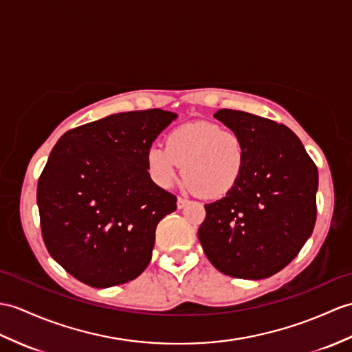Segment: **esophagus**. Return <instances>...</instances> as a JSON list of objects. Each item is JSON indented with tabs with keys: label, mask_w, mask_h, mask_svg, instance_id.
I'll return each mask as SVG.
<instances>
[{
	"label": "esophagus",
	"mask_w": 352,
	"mask_h": 352,
	"mask_svg": "<svg viewBox=\"0 0 352 352\" xmlns=\"http://www.w3.org/2000/svg\"><path fill=\"white\" fill-rule=\"evenodd\" d=\"M187 202H189V201H187L186 198H179V196H178V198H177V207L178 208H183V207L187 206Z\"/></svg>",
	"instance_id": "obj_1"
}]
</instances>
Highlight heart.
Segmentation results:
<instances>
[{"label": "heart", "instance_id": "1", "mask_svg": "<svg viewBox=\"0 0 352 352\" xmlns=\"http://www.w3.org/2000/svg\"><path fill=\"white\" fill-rule=\"evenodd\" d=\"M244 157V144L232 130L210 121H192L170 130L166 146L151 145L145 162L151 179L162 189H170L183 168L187 192L222 198L239 183Z\"/></svg>", "mask_w": 352, "mask_h": 352}]
</instances>
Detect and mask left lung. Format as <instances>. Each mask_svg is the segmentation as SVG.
Wrapping results in <instances>:
<instances>
[{"label":"left lung","instance_id":"8db88e82","mask_svg":"<svg viewBox=\"0 0 352 352\" xmlns=\"http://www.w3.org/2000/svg\"><path fill=\"white\" fill-rule=\"evenodd\" d=\"M214 118L241 138L246 157L234 189L206 204L198 239L220 273L265 279L287 267L312 235L318 169L287 126L232 109Z\"/></svg>","mask_w":352,"mask_h":352}]
</instances>
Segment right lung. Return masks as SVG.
I'll return each instance as SVG.
<instances>
[{"label": "right lung", "mask_w": 352, "mask_h": 352, "mask_svg": "<svg viewBox=\"0 0 352 352\" xmlns=\"http://www.w3.org/2000/svg\"><path fill=\"white\" fill-rule=\"evenodd\" d=\"M175 112L108 116L65 132L37 184L47 252L93 288L136 279L153 255L156 226L177 198L153 182L145 156Z\"/></svg>", "instance_id": "1"}]
</instances>
